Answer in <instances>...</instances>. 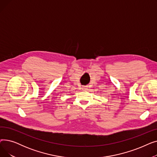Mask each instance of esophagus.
Returning <instances> with one entry per match:
<instances>
[{
  "label": "esophagus",
  "instance_id": "1",
  "mask_svg": "<svg viewBox=\"0 0 157 157\" xmlns=\"http://www.w3.org/2000/svg\"><path fill=\"white\" fill-rule=\"evenodd\" d=\"M82 88L84 89V90H87L88 89V86H83Z\"/></svg>",
  "mask_w": 157,
  "mask_h": 157
}]
</instances>
